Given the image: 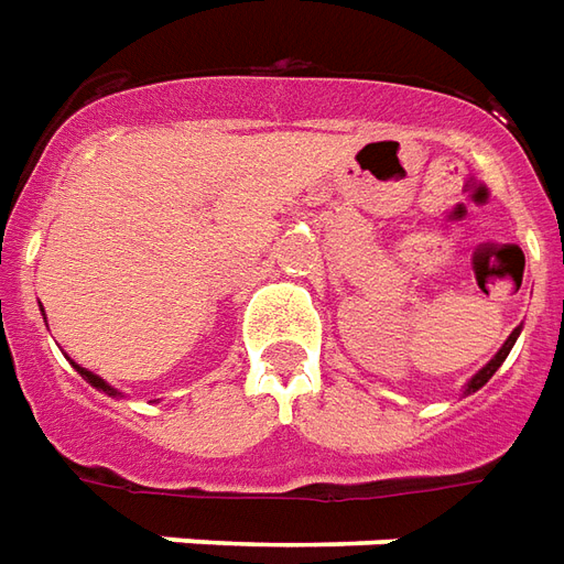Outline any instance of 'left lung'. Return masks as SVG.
<instances>
[{"instance_id":"left-lung-1","label":"left lung","mask_w":564,"mask_h":564,"mask_svg":"<svg viewBox=\"0 0 564 564\" xmlns=\"http://www.w3.org/2000/svg\"><path fill=\"white\" fill-rule=\"evenodd\" d=\"M519 332H522V328H516V332H512L510 337H507V344H503V347H500V352H497L495 359H491V362L485 365V368H482V371H479V375H476V378L469 380L467 393H476V390H479V387H485V383H488V380L495 378V371H497V368H500V365H503V359H507V356H510V349H512V344H516V337H519Z\"/></svg>"}]
</instances>
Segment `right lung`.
Masks as SVG:
<instances>
[{
	"label": "right lung",
	"mask_w": 564,
	"mask_h": 564,
	"mask_svg": "<svg viewBox=\"0 0 564 564\" xmlns=\"http://www.w3.org/2000/svg\"><path fill=\"white\" fill-rule=\"evenodd\" d=\"M76 371H79L82 378L88 380V383H91V387H97V390H104V393H110V395H116V390H112L110 383H104V380L97 378V375H91V371H85V368H79V365H76Z\"/></svg>",
	"instance_id": "add662e5"
}]
</instances>
